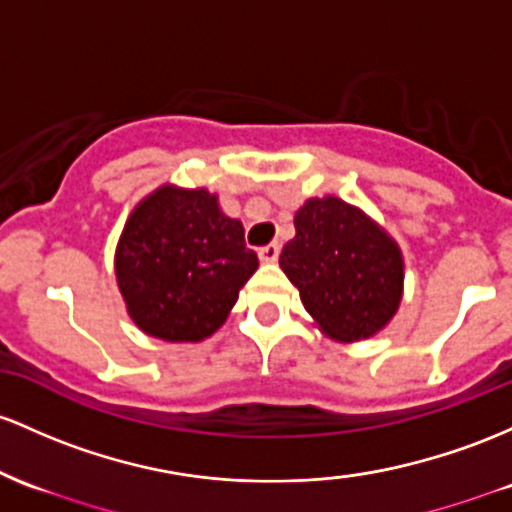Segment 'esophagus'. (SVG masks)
Listing matches in <instances>:
<instances>
[{"mask_svg": "<svg viewBox=\"0 0 512 512\" xmlns=\"http://www.w3.org/2000/svg\"><path fill=\"white\" fill-rule=\"evenodd\" d=\"M279 252H282V247H279L277 243H269L265 247H260V252H257V255H260L262 262H277Z\"/></svg>", "mask_w": 512, "mask_h": 512, "instance_id": "34e87169", "label": "esophagus"}]
</instances>
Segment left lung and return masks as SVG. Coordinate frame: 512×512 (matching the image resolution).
Instances as JSON below:
<instances>
[{"label":"left lung","mask_w":512,"mask_h":512,"mask_svg":"<svg viewBox=\"0 0 512 512\" xmlns=\"http://www.w3.org/2000/svg\"><path fill=\"white\" fill-rule=\"evenodd\" d=\"M294 226L279 267L320 333L335 342L381 333L403 299L406 265L396 240L359 206L330 194L303 201Z\"/></svg>","instance_id":"1"}]
</instances>
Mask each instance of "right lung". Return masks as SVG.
<instances>
[{
	"label": "right lung",
	"instance_id": "add662e5",
	"mask_svg": "<svg viewBox=\"0 0 512 512\" xmlns=\"http://www.w3.org/2000/svg\"><path fill=\"white\" fill-rule=\"evenodd\" d=\"M245 230L209 189L162 184L126 218L114 255L133 323L165 342H201L226 323L257 272Z\"/></svg>",
	"mask_w": 512,
	"mask_h": 512
}]
</instances>
